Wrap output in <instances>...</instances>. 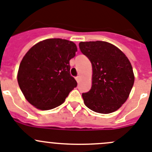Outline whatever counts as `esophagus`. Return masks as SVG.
<instances>
[{"label": "esophagus", "instance_id": "1", "mask_svg": "<svg viewBox=\"0 0 152 152\" xmlns=\"http://www.w3.org/2000/svg\"><path fill=\"white\" fill-rule=\"evenodd\" d=\"M80 76H77V77H75V79L77 80V82H79V80H80Z\"/></svg>", "mask_w": 152, "mask_h": 152}]
</instances>
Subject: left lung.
<instances>
[{"label":"left lung","mask_w":152,"mask_h":152,"mask_svg":"<svg viewBox=\"0 0 152 152\" xmlns=\"http://www.w3.org/2000/svg\"><path fill=\"white\" fill-rule=\"evenodd\" d=\"M80 52L92 64V87L83 93L86 107L99 113L117 110L127 100L134 84L129 60L117 47L107 42H80Z\"/></svg>","instance_id":"8db88e82"}]
</instances>
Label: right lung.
Here are the masks:
<instances>
[{
	"instance_id": "right-lung-1",
	"label": "right lung",
	"mask_w": 152,
	"mask_h": 152,
	"mask_svg": "<svg viewBox=\"0 0 152 152\" xmlns=\"http://www.w3.org/2000/svg\"><path fill=\"white\" fill-rule=\"evenodd\" d=\"M77 51L73 42L48 39L26 52L19 67L17 80L32 105L47 110L64 103L77 87V81L70 74L69 64Z\"/></svg>"
}]
</instances>
